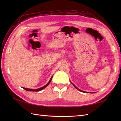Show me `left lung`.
<instances>
[{
    "label": "left lung",
    "mask_w": 121,
    "mask_h": 121,
    "mask_svg": "<svg viewBox=\"0 0 121 121\" xmlns=\"http://www.w3.org/2000/svg\"><path fill=\"white\" fill-rule=\"evenodd\" d=\"M71 83L73 84V86H74L75 88H76L77 89H78V90H79L80 91H81V92H85V93H93L94 92H92V93H91V92H86V91H82V90H80V89H79L76 86H75V85H74V84H73V83H72L71 82Z\"/></svg>",
    "instance_id": "obj_1"
}]
</instances>
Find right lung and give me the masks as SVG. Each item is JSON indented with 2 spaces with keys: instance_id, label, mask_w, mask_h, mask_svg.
I'll list each match as a JSON object with an SVG mask.
<instances>
[{
  "instance_id": "add662e5",
  "label": "right lung",
  "mask_w": 121,
  "mask_h": 121,
  "mask_svg": "<svg viewBox=\"0 0 121 121\" xmlns=\"http://www.w3.org/2000/svg\"><path fill=\"white\" fill-rule=\"evenodd\" d=\"M52 77H53V76L52 77H51V78H50V80L49 81V82H48V83H47V84H46V85H45V86H44L43 87H41V88H38V89H28V88H24V87H23V88L24 89L28 91H41V90H42V89H44L45 87H46L47 86H48V85H49V83H50V82H51V81H52Z\"/></svg>"
}]
</instances>
